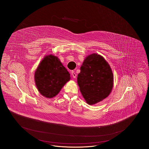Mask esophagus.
I'll use <instances>...</instances> for the list:
<instances>
[{
  "instance_id": "34e87169",
  "label": "esophagus",
  "mask_w": 149,
  "mask_h": 149,
  "mask_svg": "<svg viewBox=\"0 0 149 149\" xmlns=\"http://www.w3.org/2000/svg\"><path fill=\"white\" fill-rule=\"evenodd\" d=\"M71 74H72V76H73V77L74 79H75V78L76 77V73L74 72V71H72Z\"/></svg>"
}]
</instances>
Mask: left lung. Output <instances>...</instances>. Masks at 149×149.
Here are the masks:
<instances>
[{"label":"left lung","mask_w":149,"mask_h":149,"mask_svg":"<svg viewBox=\"0 0 149 149\" xmlns=\"http://www.w3.org/2000/svg\"><path fill=\"white\" fill-rule=\"evenodd\" d=\"M113 82L112 70L102 56L94 53L86 57L77 76V83L88 104L106 98L111 92Z\"/></svg>","instance_id":"left-lung-1"}]
</instances>
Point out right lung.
Listing matches in <instances>:
<instances>
[{"label":"right lung","mask_w":149,"mask_h":149,"mask_svg":"<svg viewBox=\"0 0 149 149\" xmlns=\"http://www.w3.org/2000/svg\"><path fill=\"white\" fill-rule=\"evenodd\" d=\"M34 77L38 91L47 98L56 96L70 78L69 73L60 60L53 55L43 59L35 72Z\"/></svg>","instance_id":"1"}]
</instances>
